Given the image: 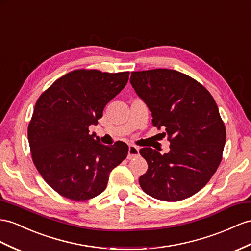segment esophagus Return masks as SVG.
Wrapping results in <instances>:
<instances>
[{"mask_svg":"<svg viewBox=\"0 0 251 251\" xmlns=\"http://www.w3.org/2000/svg\"><path fill=\"white\" fill-rule=\"evenodd\" d=\"M139 156V147L134 145H129V149H128V159H132Z\"/></svg>","mask_w":251,"mask_h":251,"instance_id":"1","label":"esophagus"}]
</instances>
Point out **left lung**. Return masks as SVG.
I'll return each mask as SVG.
<instances>
[{"instance_id":"8db88e82","label":"left lung","mask_w":251,"mask_h":251,"mask_svg":"<svg viewBox=\"0 0 251 251\" xmlns=\"http://www.w3.org/2000/svg\"><path fill=\"white\" fill-rule=\"evenodd\" d=\"M131 86L151 112L152 125L164 129L170 151L151 147L140 153L149 169L141 188L156 199L179 201L196 194L222 161L226 128L210 92L192 77L175 70L131 72Z\"/></svg>"}]
</instances>
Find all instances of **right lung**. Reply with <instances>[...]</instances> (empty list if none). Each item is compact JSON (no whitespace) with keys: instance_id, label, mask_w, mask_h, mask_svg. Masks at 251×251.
<instances>
[{"instance_id":"right-lung-1","label":"right lung","mask_w":251,"mask_h":251,"mask_svg":"<svg viewBox=\"0 0 251 251\" xmlns=\"http://www.w3.org/2000/svg\"><path fill=\"white\" fill-rule=\"evenodd\" d=\"M129 72L76 70L57 79L38 99L28 125L31 157L50 188L72 201L104 191L109 174L127 157L128 145H104L89 126L124 89Z\"/></svg>"}]
</instances>
